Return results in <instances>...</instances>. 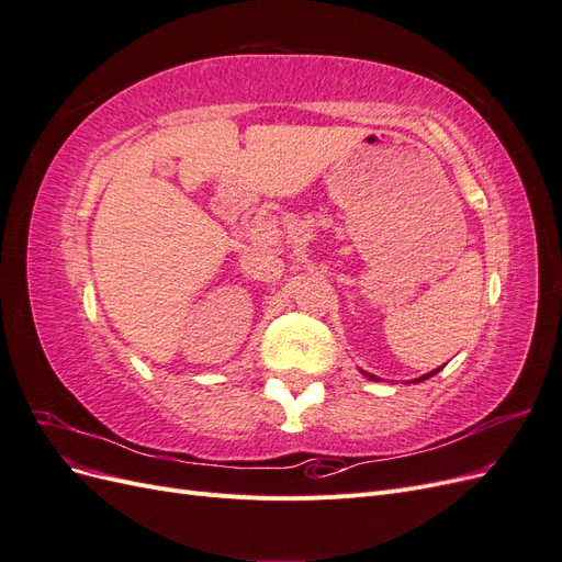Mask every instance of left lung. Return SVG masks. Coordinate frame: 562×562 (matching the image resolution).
Segmentation results:
<instances>
[{
  "label": "left lung",
  "mask_w": 562,
  "mask_h": 562,
  "mask_svg": "<svg viewBox=\"0 0 562 562\" xmlns=\"http://www.w3.org/2000/svg\"><path fill=\"white\" fill-rule=\"evenodd\" d=\"M438 370H440V368H438ZM438 370H434V372H427V375H422V378H419V380H415V382H422V380H429L431 375H436V372H438ZM363 375H366V378H370V380H378L375 375H368V372H363Z\"/></svg>",
  "instance_id": "obj_1"
}]
</instances>
